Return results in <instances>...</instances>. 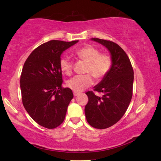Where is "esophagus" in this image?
I'll list each match as a JSON object with an SVG mask.
<instances>
[{
  "instance_id": "obj_1",
  "label": "esophagus",
  "mask_w": 161,
  "mask_h": 161,
  "mask_svg": "<svg viewBox=\"0 0 161 161\" xmlns=\"http://www.w3.org/2000/svg\"><path fill=\"white\" fill-rule=\"evenodd\" d=\"M79 94H80V93H78V92H74V93H73V94H74V97L78 96Z\"/></svg>"
}]
</instances>
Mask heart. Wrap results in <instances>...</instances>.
<instances>
[{
  "instance_id": "heart-1",
  "label": "heart",
  "mask_w": 161,
  "mask_h": 161,
  "mask_svg": "<svg viewBox=\"0 0 161 161\" xmlns=\"http://www.w3.org/2000/svg\"><path fill=\"white\" fill-rule=\"evenodd\" d=\"M75 55L86 63L85 73L88 74L75 76L67 81V86L75 92H82L93 84L91 75L95 80H102L112 67V58L110 54L101 53L99 49L94 46L87 45L79 49L75 52ZM59 68L65 75H69L72 73V64L66 57H62L59 59Z\"/></svg>"
}]
</instances>
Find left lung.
<instances>
[{"label": "left lung", "instance_id": "8db88e82", "mask_svg": "<svg viewBox=\"0 0 161 161\" xmlns=\"http://www.w3.org/2000/svg\"><path fill=\"white\" fill-rule=\"evenodd\" d=\"M92 40L107 47L113 62L109 72L94 87L102 96L92 91L86 93L89 99L84 108L86 121L92 127L103 129L117 123L126 113L133 94V69L126 53L116 43L99 38Z\"/></svg>", "mask_w": 161, "mask_h": 161}]
</instances>
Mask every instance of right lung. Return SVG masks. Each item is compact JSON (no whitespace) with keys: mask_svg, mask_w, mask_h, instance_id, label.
I'll return each mask as SVG.
<instances>
[{"mask_svg":"<svg viewBox=\"0 0 161 161\" xmlns=\"http://www.w3.org/2000/svg\"><path fill=\"white\" fill-rule=\"evenodd\" d=\"M78 42L50 40L32 52L20 75L22 102L31 118L49 129L64 121L72 89L62 86L59 59L63 52Z\"/></svg>","mask_w":161,"mask_h":161,"instance_id":"obj_1","label":"right lung"}]
</instances>
